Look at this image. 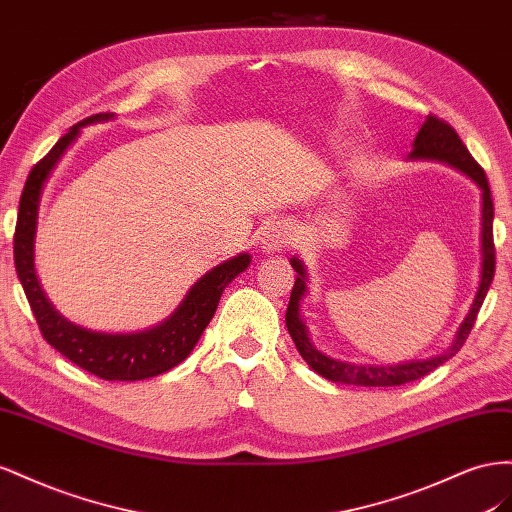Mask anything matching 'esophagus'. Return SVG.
<instances>
[{
    "mask_svg": "<svg viewBox=\"0 0 512 512\" xmlns=\"http://www.w3.org/2000/svg\"><path fill=\"white\" fill-rule=\"evenodd\" d=\"M294 240H296L294 225L287 221H276L264 233V248L266 251H283V248H287L289 244H294Z\"/></svg>",
    "mask_w": 512,
    "mask_h": 512,
    "instance_id": "1",
    "label": "esophagus"
}]
</instances>
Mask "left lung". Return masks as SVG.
Segmentation results:
<instances>
[{"instance_id":"left-lung-1","label":"left lung","mask_w":512,"mask_h":512,"mask_svg":"<svg viewBox=\"0 0 512 512\" xmlns=\"http://www.w3.org/2000/svg\"><path fill=\"white\" fill-rule=\"evenodd\" d=\"M412 158H429V160H442V163H448L452 167L461 169L463 173L470 175V178L480 186L483 191V233H480V242H483V276H480V285L476 291V298L470 313L463 319V324L457 332L455 341H452V347L448 352L429 358V360H412L405 364H394V367H373V364H349V362H339L324 356L321 352L311 345L309 334H306V328L300 319V300L306 291V272L300 259H291V268L298 272V279L294 283V289H291V298L287 304V313H285V324L287 330L294 339L300 356L311 364V369L317 371L319 375H324L330 382H341V384H352V386H401L407 382H414V379L425 377L433 369L440 367L446 360L455 356L459 349L463 347L465 339L470 337V332L476 324V317L480 306H483V300L489 291V285L493 281L495 274V244H493V199L489 191V182L487 175L480 167L474 156L467 152L463 141L459 139L457 130L452 128L446 120L437 118V115L429 113L425 124L420 126L418 135L414 139V152Z\"/></svg>"}]
</instances>
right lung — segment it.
Returning <instances> with one entry per match:
<instances>
[{
    "mask_svg": "<svg viewBox=\"0 0 512 512\" xmlns=\"http://www.w3.org/2000/svg\"><path fill=\"white\" fill-rule=\"evenodd\" d=\"M107 115H92L72 126L68 133L57 141L51 152L38 160L29 171L23 195L19 201L17 229H14V268L27 296L36 324L45 341L55 347L77 367L90 371L107 382H135V379L154 377L173 369L188 354L193 352L201 332L206 330L223 289L244 272L251 264V255H238L225 264L216 266L191 287L182 304L163 324L135 334H102L70 324L49 304L42 294L34 272V233L38 201L42 184L49 178L51 169L62 158L68 145L77 139L81 126L96 122Z\"/></svg>",
    "mask_w": 512,
    "mask_h": 512,
    "instance_id": "1",
    "label": "right lung"
}]
</instances>
